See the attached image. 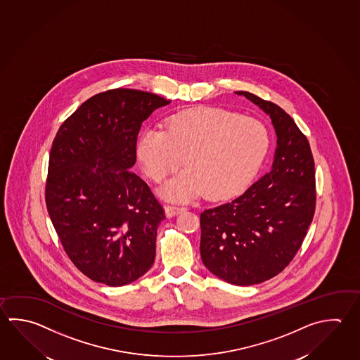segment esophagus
<instances>
[{
	"instance_id": "34e87169",
	"label": "esophagus",
	"mask_w": 360,
	"mask_h": 360,
	"mask_svg": "<svg viewBox=\"0 0 360 360\" xmlns=\"http://www.w3.org/2000/svg\"><path fill=\"white\" fill-rule=\"evenodd\" d=\"M184 210H186V207H178V206H172V205H167L165 206V214H167L168 217H176L179 212H182Z\"/></svg>"
}]
</instances>
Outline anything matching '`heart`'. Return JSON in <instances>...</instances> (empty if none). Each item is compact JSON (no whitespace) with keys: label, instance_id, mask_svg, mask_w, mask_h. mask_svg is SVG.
I'll return each mask as SVG.
<instances>
[{"label":"heart","instance_id":"b5f03b06","mask_svg":"<svg viewBox=\"0 0 360 360\" xmlns=\"http://www.w3.org/2000/svg\"><path fill=\"white\" fill-rule=\"evenodd\" d=\"M270 149V134L253 117L220 108L186 110L169 117L164 129H143L136 154L143 172L160 182L179 165L186 169L164 184L162 195L186 201L206 195L234 196L257 174Z\"/></svg>","mask_w":360,"mask_h":360}]
</instances>
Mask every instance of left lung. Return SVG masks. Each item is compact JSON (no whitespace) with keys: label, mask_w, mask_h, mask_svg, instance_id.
Instances as JSON below:
<instances>
[{"label":"left lung","mask_w":360,"mask_h":360,"mask_svg":"<svg viewBox=\"0 0 360 360\" xmlns=\"http://www.w3.org/2000/svg\"><path fill=\"white\" fill-rule=\"evenodd\" d=\"M270 115L276 150L270 172L231 202L200 215L204 265L229 284H259L290 264L316 209L311 146L290 115L248 91H236Z\"/></svg>","instance_id":"8db88e82"}]
</instances>
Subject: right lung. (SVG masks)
<instances>
[{"instance_id":"obj_1","label":"right lung","mask_w":360,"mask_h":360,"mask_svg":"<svg viewBox=\"0 0 360 360\" xmlns=\"http://www.w3.org/2000/svg\"><path fill=\"white\" fill-rule=\"evenodd\" d=\"M170 101L112 89L91 96L56 135L48 164V214L72 264L96 283L122 286L155 259L165 219L149 186L131 168L145 120Z\"/></svg>"}]
</instances>
